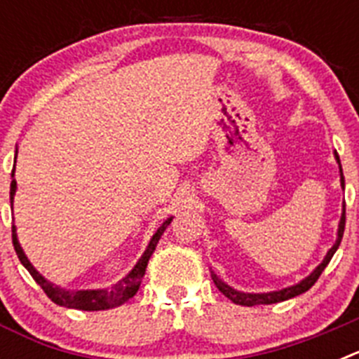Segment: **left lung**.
Segmentation results:
<instances>
[{"mask_svg":"<svg viewBox=\"0 0 359 359\" xmlns=\"http://www.w3.org/2000/svg\"><path fill=\"white\" fill-rule=\"evenodd\" d=\"M334 158L336 161H338V165H340V183H341V189H345V180H344V170H341V163H340V158H338V154L334 152ZM344 230H345V205H344V210H341V217H340V224H338V237H336V243L332 244V248L329 250L327 255L323 257V261L320 262L318 266H316L315 269H313V273L307 275L304 280H300L298 284H294V286H290V287H284V290H278V291H269V293H244V291H237L233 290V287H230L228 284H224L221 278L217 277V275L214 273V271H210L212 275V280H214V284L217 286V290L221 291V293L224 294V297H228L233 304H239V306H261V304H277V302H284V300H290V298L293 297H298V294L306 293L307 290H309L313 284H315L316 280H318V277L322 275V271L325 269V266L331 262L332 255L336 253V250H338V246H340L341 243V237H344Z\"/></svg>","mask_w":359,"mask_h":359,"instance_id":"8db88e82","label":"left lung"}]
</instances>
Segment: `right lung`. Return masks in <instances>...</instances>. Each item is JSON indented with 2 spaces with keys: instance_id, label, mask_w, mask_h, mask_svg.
Wrapping results in <instances>:
<instances>
[{
  "instance_id": "1",
  "label": "right lung",
  "mask_w": 359,
  "mask_h": 359,
  "mask_svg": "<svg viewBox=\"0 0 359 359\" xmlns=\"http://www.w3.org/2000/svg\"><path fill=\"white\" fill-rule=\"evenodd\" d=\"M18 154V151H15ZM15 167V161H14ZM12 177H14V170H12ZM15 189H18V183L15 180H12L11 183V207L12 203H14V196H15ZM172 217L165 219L163 224L156 230V233L152 236V239L149 241L147 248H145L144 255L138 259V262L135 264V268L129 271L122 280H118L116 284H113L111 287H106V290H79V291H72V290H62L61 286H55L52 282H48L43 275L37 271L34 266L30 264L28 261V257L25 255L23 248H21V244L18 241V233H15V226L12 224V244H14V250L18 253L19 261L25 268L30 271V275L34 277V280L43 287V291L46 293V297L55 302L57 306L62 307H69V309H81V311H104V309H113V307H118L122 304H126L129 298H133L138 291L142 284V278L145 275V268H147V262L151 259L152 252L156 250V244L160 241L161 233L165 231V228L169 226Z\"/></svg>"
}]
</instances>
